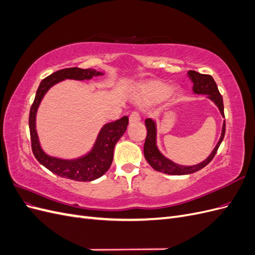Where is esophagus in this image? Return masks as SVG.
Listing matches in <instances>:
<instances>
[{
    "instance_id": "esophagus-1",
    "label": "esophagus",
    "mask_w": 255,
    "mask_h": 255,
    "mask_svg": "<svg viewBox=\"0 0 255 255\" xmlns=\"http://www.w3.org/2000/svg\"><path fill=\"white\" fill-rule=\"evenodd\" d=\"M140 121V116L138 113L134 112L133 114H130L129 116V123H135V122H138Z\"/></svg>"
}]
</instances>
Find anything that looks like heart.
Here are the masks:
<instances>
[{"label": "heart", "instance_id": "obj_1", "mask_svg": "<svg viewBox=\"0 0 255 255\" xmlns=\"http://www.w3.org/2000/svg\"><path fill=\"white\" fill-rule=\"evenodd\" d=\"M171 87L168 84L160 81H149L138 85L135 89L134 100L140 105H151L160 102L169 96ZM171 99L176 98V92L170 95Z\"/></svg>", "mask_w": 255, "mask_h": 255}]
</instances>
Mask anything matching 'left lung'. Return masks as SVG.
Instances as JSON below:
<instances>
[{"instance_id":"left-lung-1","label":"left lung","mask_w":255,"mask_h":255,"mask_svg":"<svg viewBox=\"0 0 255 255\" xmlns=\"http://www.w3.org/2000/svg\"><path fill=\"white\" fill-rule=\"evenodd\" d=\"M188 78L194 84L192 86V91L195 95H205L207 98L214 102V104L218 107V110L221 114V116L225 118V113H223V101L220 92L218 90L217 85H216L214 79L208 74H201L197 71H188L187 72ZM146 130L148 134L145 137L144 146H143V154L144 157L148 161L149 165L158 172H163L166 174L171 175H184V174H190L199 171L200 169L204 168L207 164H210V161L214 158L216 152H217L220 143L223 140L226 133V121H223L221 135L219 140L216 144L212 153L208 155L203 161L199 163L197 165L192 166H184L174 163L171 159L167 158L163 153H161L157 146V128L156 122L151 118L145 119L144 121Z\"/></svg>"}]
</instances>
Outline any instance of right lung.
<instances>
[{"label": "right lung", "instance_id": "1", "mask_svg": "<svg viewBox=\"0 0 255 255\" xmlns=\"http://www.w3.org/2000/svg\"><path fill=\"white\" fill-rule=\"evenodd\" d=\"M103 74V72L97 71L95 69H81L76 67L61 69V70L54 72L48 78L42 80L37 89L34 103L30 107L28 119L32 150L36 159L54 174L69 180L90 182L101 177L112 165L115 145L122 135L126 133L128 125V118L127 116L104 125L100 129L92 148L84 155L71 159L55 157L45 153L40 144L36 129L38 107H39L45 94L54 85L65 80H91L94 76Z\"/></svg>", "mask_w": 255, "mask_h": 255}]
</instances>
